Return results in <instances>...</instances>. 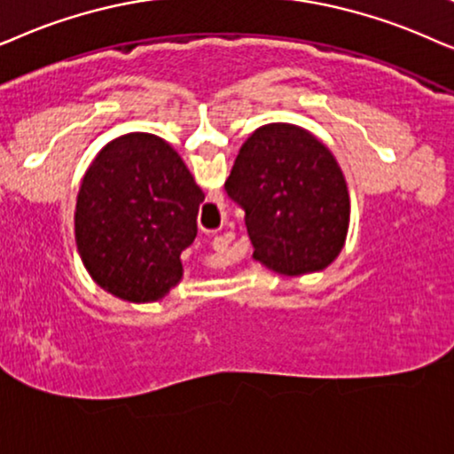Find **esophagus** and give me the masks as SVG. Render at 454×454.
<instances>
[{"instance_id": "esophagus-1", "label": "esophagus", "mask_w": 454, "mask_h": 454, "mask_svg": "<svg viewBox=\"0 0 454 454\" xmlns=\"http://www.w3.org/2000/svg\"><path fill=\"white\" fill-rule=\"evenodd\" d=\"M222 247H223L222 239H214V249H215V251H222Z\"/></svg>"}]
</instances>
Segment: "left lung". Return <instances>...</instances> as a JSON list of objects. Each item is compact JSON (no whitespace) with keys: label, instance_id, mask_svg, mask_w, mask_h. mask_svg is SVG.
I'll return each instance as SVG.
<instances>
[{"label":"left lung","instance_id":"left-lung-1","mask_svg":"<svg viewBox=\"0 0 454 454\" xmlns=\"http://www.w3.org/2000/svg\"><path fill=\"white\" fill-rule=\"evenodd\" d=\"M245 209L253 257L284 276L319 271L340 253L348 191L334 155L293 124L257 129L240 147L226 184Z\"/></svg>","mask_w":454,"mask_h":454}]
</instances>
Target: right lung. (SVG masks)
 <instances>
[{
    "mask_svg": "<svg viewBox=\"0 0 454 454\" xmlns=\"http://www.w3.org/2000/svg\"><path fill=\"white\" fill-rule=\"evenodd\" d=\"M205 201L180 155L130 132L106 145L84 174L74 234L84 268L114 297L149 303L183 278L180 253L197 237Z\"/></svg>",
    "mask_w": 454,
    "mask_h": 454,
    "instance_id": "obj_1",
    "label": "right lung"
}]
</instances>
